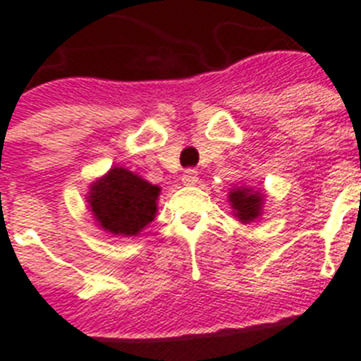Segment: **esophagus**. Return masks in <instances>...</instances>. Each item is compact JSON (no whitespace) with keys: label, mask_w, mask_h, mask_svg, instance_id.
<instances>
[{"label":"esophagus","mask_w":361,"mask_h":361,"mask_svg":"<svg viewBox=\"0 0 361 361\" xmlns=\"http://www.w3.org/2000/svg\"><path fill=\"white\" fill-rule=\"evenodd\" d=\"M198 171L196 169H187L185 172H183V176H181V181L185 183V185H196L198 183Z\"/></svg>","instance_id":"esophagus-1"}]
</instances>
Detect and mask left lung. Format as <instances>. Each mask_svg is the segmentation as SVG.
<instances>
[{"label":"left lung","mask_w":361,"mask_h":361,"mask_svg":"<svg viewBox=\"0 0 361 361\" xmlns=\"http://www.w3.org/2000/svg\"><path fill=\"white\" fill-rule=\"evenodd\" d=\"M229 204L233 207V214L242 224H250L262 214L264 195L250 187H235L229 192Z\"/></svg>","instance_id":"8db88e82"}]
</instances>
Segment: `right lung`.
I'll return each mask as SVG.
<instances>
[{"instance_id": "right-lung-1", "label": "right lung", "mask_w": 361, "mask_h": 361, "mask_svg": "<svg viewBox=\"0 0 361 361\" xmlns=\"http://www.w3.org/2000/svg\"><path fill=\"white\" fill-rule=\"evenodd\" d=\"M161 189L128 169L114 166L93 181L87 204L99 227L111 235L134 237L152 222Z\"/></svg>"}]
</instances>
